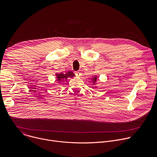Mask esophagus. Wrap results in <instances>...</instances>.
I'll return each mask as SVG.
<instances>
[{
	"label": "esophagus",
	"mask_w": 157,
	"mask_h": 157,
	"mask_svg": "<svg viewBox=\"0 0 157 157\" xmlns=\"http://www.w3.org/2000/svg\"><path fill=\"white\" fill-rule=\"evenodd\" d=\"M75 75H76L77 77H80L81 75V73L79 71H75Z\"/></svg>",
	"instance_id": "34e87169"
}]
</instances>
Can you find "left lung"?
Here are the masks:
<instances>
[{
  "instance_id": "left-lung-1",
  "label": "left lung",
  "mask_w": 157,
  "mask_h": 157,
  "mask_svg": "<svg viewBox=\"0 0 157 157\" xmlns=\"http://www.w3.org/2000/svg\"><path fill=\"white\" fill-rule=\"evenodd\" d=\"M91 82H92V84H93V86H92V87L94 89V88H97V80H98V76H92V78H91Z\"/></svg>"
}]
</instances>
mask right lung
Instances as JSON below:
<instances>
[{
    "label": "right lung",
    "mask_w": 157,
    "mask_h": 157,
    "mask_svg": "<svg viewBox=\"0 0 157 157\" xmlns=\"http://www.w3.org/2000/svg\"><path fill=\"white\" fill-rule=\"evenodd\" d=\"M75 76V75L71 72V71H69L67 72L65 74L61 73H56V78L57 79V81L58 82H61L62 80H66L68 78H73Z\"/></svg>",
    "instance_id": "add662e5"
}]
</instances>
